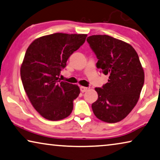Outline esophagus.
<instances>
[{
  "instance_id": "1",
  "label": "esophagus",
  "mask_w": 160,
  "mask_h": 160,
  "mask_svg": "<svg viewBox=\"0 0 160 160\" xmlns=\"http://www.w3.org/2000/svg\"><path fill=\"white\" fill-rule=\"evenodd\" d=\"M80 91L82 92H86L87 90L89 89V88H87V87H84V86H81L80 88Z\"/></svg>"
}]
</instances>
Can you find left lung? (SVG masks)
I'll use <instances>...</instances> for the list:
<instances>
[{
    "label": "left lung",
    "instance_id": "8db88e82",
    "mask_svg": "<svg viewBox=\"0 0 160 160\" xmlns=\"http://www.w3.org/2000/svg\"><path fill=\"white\" fill-rule=\"evenodd\" d=\"M97 57V68L108 75V82L95 88L98 98L92 104L98 118L116 123L126 118L139 101L144 72L139 56L129 44L108 35L87 38Z\"/></svg>",
    "mask_w": 160,
    "mask_h": 160
}]
</instances>
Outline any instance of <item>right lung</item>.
Masks as SVG:
<instances>
[{
    "mask_svg": "<svg viewBox=\"0 0 160 160\" xmlns=\"http://www.w3.org/2000/svg\"><path fill=\"white\" fill-rule=\"evenodd\" d=\"M86 37L55 33L38 38L28 47L21 67V81L31 103L44 118L58 121L72 113L80 88L59 77L69 57Z\"/></svg>",
    "mask_w": 160,
    "mask_h": 160,
    "instance_id": "obj_1",
    "label": "right lung"
}]
</instances>
